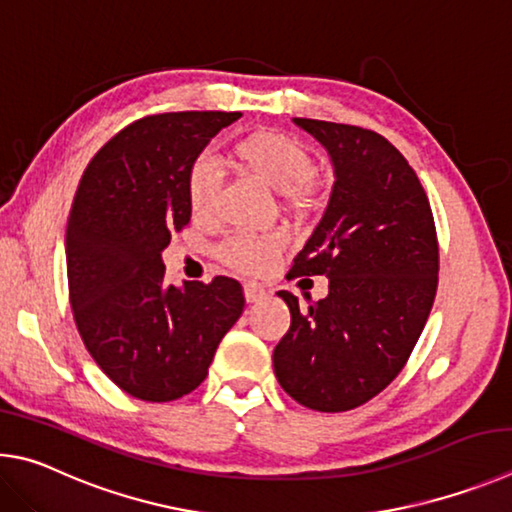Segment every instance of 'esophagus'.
<instances>
[{"label":"esophagus","instance_id":"obj_1","mask_svg":"<svg viewBox=\"0 0 512 512\" xmlns=\"http://www.w3.org/2000/svg\"><path fill=\"white\" fill-rule=\"evenodd\" d=\"M245 299H247V303H256V301H261V299H265L267 297V290L263 288L261 283H254V281H247L245 283Z\"/></svg>","mask_w":512,"mask_h":512}]
</instances>
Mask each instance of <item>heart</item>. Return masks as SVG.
<instances>
[{
    "label": "heart",
    "instance_id": "1",
    "mask_svg": "<svg viewBox=\"0 0 512 512\" xmlns=\"http://www.w3.org/2000/svg\"><path fill=\"white\" fill-rule=\"evenodd\" d=\"M233 159L247 173L256 175L261 182L281 191L285 202L292 206H308L312 200V177H315V159L308 148L283 132L258 130L240 139L231 150ZM220 179L215 168L206 159H197L186 175V200L195 218H206L215 209ZM285 247L281 233L251 236L238 233L222 240L215 247V256L231 270L245 274H261L270 270L276 256Z\"/></svg>",
    "mask_w": 512,
    "mask_h": 512
}]
</instances>
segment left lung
Segmentation results:
<instances>
[{
    "instance_id": "left-lung-1",
    "label": "left lung",
    "mask_w": 512,
    "mask_h": 512,
    "mask_svg": "<svg viewBox=\"0 0 512 512\" xmlns=\"http://www.w3.org/2000/svg\"><path fill=\"white\" fill-rule=\"evenodd\" d=\"M335 166L330 202L288 279L328 276V297L299 308L274 348L288 396L315 411H348L405 369L438 288L434 213L416 170L382 134L357 125L294 119Z\"/></svg>"
}]
</instances>
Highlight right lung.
Instances as JSON below:
<instances>
[{"label": "right lung", "instance_id": "1", "mask_svg": "<svg viewBox=\"0 0 512 512\" xmlns=\"http://www.w3.org/2000/svg\"><path fill=\"white\" fill-rule=\"evenodd\" d=\"M240 112H166L125 125L89 161L67 222L71 312L85 348L121 391L170 402L204 382L245 308L240 283L215 276L179 290L161 251L186 227V175Z\"/></svg>", "mask_w": 512, "mask_h": 512}]
</instances>
